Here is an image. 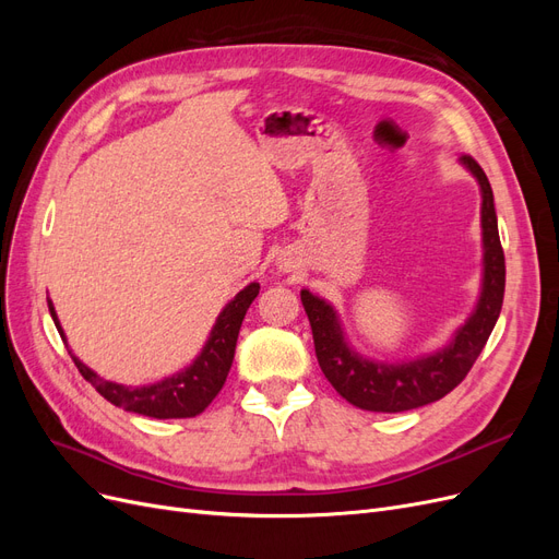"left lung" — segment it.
I'll return each mask as SVG.
<instances>
[{
    "label": "left lung",
    "mask_w": 559,
    "mask_h": 559,
    "mask_svg": "<svg viewBox=\"0 0 559 559\" xmlns=\"http://www.w3.org/2000/svg\"><path fill=\"white\" fill-rule=\"evenodd\" d=\"M462 160L476 175L483 191L485 280L476 312L456 331L454 341L445 349L399 366L361 359L345 345L341 324H337L329 302L310 292H300L302 308H306L312 326L321 373L326 376L337 394L357 408L373 413H403L443 399L468 376L497 324L506 289V259L497 228L495 195L483 167L471 156H464Z\"/></svg>",
    "instance_id": "left-lung-1"
}]
</instances>
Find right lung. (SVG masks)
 Returning <instances> with one entry per match:
<instances>
[{"label": "right lung", "instance_id": "1", "mask_svg": "<svg viewBox=\"0 0 559 559\" xmlns=\"http://www.w3.org/2000/svg\"><path fill=\"white\" fill-rule=\"evenodd\" d=\"M259 289L261 286L257 282L245 286V289L224 308V312L218 314L210 341L205 349L200 352V357L189 368H183L181 373L165 378L156 384L126 386V384L107 382L103 378H97L93 370L88 366H83L76 357H72V361L79 368L83 380H88L99 394H103L109 403L118 405V408L140 413L146 417H156V419L195 417L207 408L218 392H222V386L228 378V370L233 366L235 345H238L242 319L251 306V300L259 296ZM48 310L62 335L53 302L50 300H48Z\"/></svg>", "mask_w": 559, "mask_h": 559}]
</instances>
